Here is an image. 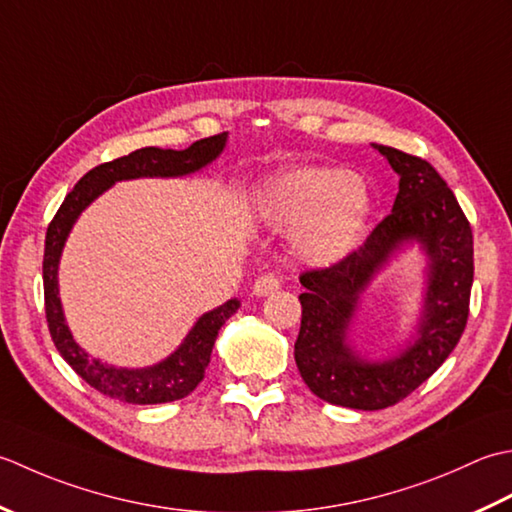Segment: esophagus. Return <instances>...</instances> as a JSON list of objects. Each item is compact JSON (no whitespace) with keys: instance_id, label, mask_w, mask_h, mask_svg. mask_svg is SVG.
Masks as SVG:
<instances>
[{"instance_id":"1","label":"esophagus","mask_w":512,"mask_h":512,"mask_svg":"<svg viewBox=\"0 0 512 512\" xmlns=\"http://www.w3.org/2000/svg\"><path fill=\"white\" fill-rule=\"evenodd\" d=\"M280 287V278L276 274H263L254 283V296H269Z\"/></svg>"}]
</instances>
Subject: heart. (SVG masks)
I'll use <instances>...</instances> for the list:
<instances>
[{"instance_id":"b5f03b06","label":"heart","mask_w":512,"mask_h":512,"mask_svg":"<svg viewBox=\"0 0 512 512\" xmlns=\"http://www.w3.org/2000/svg\"><path fill=\"white\" fill-rule=\"evenodd\" d=\"M256 216L269 227H291L296 254L329 267L356 252L371 216V192L360 176L329 165H300L258 187Z\"/></svg>"}]
</instances>
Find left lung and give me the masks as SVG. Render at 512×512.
Wrapping results in <instances>:
<instances>
[{"instance_id": "8db88e82", "label": "left lung", "mask_w": 512, "mask_h": 512, "mask_svg": "<svg viewBox=\"0 0 512 512\" xmlns=\"http://www.w3.org/2000/svg\"><path fill=\"white\" fill-rule=\"evenodd\" d=\"M400 176L393 212L340 263L300 276L302 320L294 344L298 371L311 393L347 409L398 404L442 367L460 342L473 287V232L451 187L429 161L375 145ZM427 254L423 318L414 340L387 361H364L348 344L359 296L404 242Z\"/></svg>"}]
</instances>
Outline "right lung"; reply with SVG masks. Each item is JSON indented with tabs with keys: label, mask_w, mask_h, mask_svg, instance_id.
<instances>
[{
	"label": "right lung",
	"mask_w": 512,
	"mask_h": 512,
	"mask_svg": "<svg viewBox=\"0 0 512 512\" xmlns=\"http://www.w3.org/2000/svg\"><path fill=\"white\" fill-rule=\"evenodd\" d=\"M227 143V132L214 134L192 143L185 150H161V148H141L128 156L101 163L83 174L72 192L64 198V203L52 218L46 232L44 249V298H46V320L52 342L72 369H75L92 389L108 395L112 400L128 404H163L181 400L190 395L198 382L203 380L207 364L214 349L218 331L225 325L229 316H234L241 300H227L225 305L207 311L196 320V325L187 333L181 347L172 356L159 364L145 369H123L112 367L108 362L90 358L72 338L66 325L64 309L59 300V258L64 252L66 238L70 234L81 212L101 196L117 181L141 179V176H185L198 172L210 165Z\"/></svg>",
	"instance_id": "obj_1"
}]
</instances>
